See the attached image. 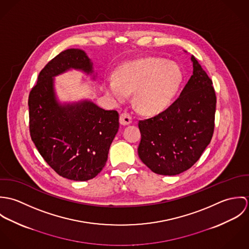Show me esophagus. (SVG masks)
<instances>
[{
    "instance_id": "1",
    "label": "esophagus",
    "mask_w": 249,
    "mask_h": 249,
    "mask_svg": "<svg viewBox=\"0 0 249 249\" xmlns=\"http://www.w3.org/2000/svg\"><path fill=\"white\" fill-rule=\"evenodd\" d=\"M132 122V118L128 113H122L120 115V124L122 125H128L129 124H131Z\"/></svg>"
}]
</instances>
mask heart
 Segmentation results:
<instances>
[{"label": "heart", "mask_w": 249, "mask_h": 249, "mask_svg": "<svg viewBox=\"0 0 249 249\" xmlns=\"http://www.w3.org/2000/svg\"><path fill=\"white\" fill-rule=\"evenodd\" d=\"M183 72L178 64L157 57H146L122 65L117 79L107 76L104 87L115 103L124 102L134 93L138 108L157 114L169 107L182 85Z\"/></svg>", "instance_id": "obj_1"}]
</instances>
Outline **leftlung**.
I'll return each mask as SVG.
<instances>
[{
  "instance_id": "left-lung-1",
  "label": "left lung",
  "mask_w": 249,
  "mask_h": 249,
  "mask_svg": "<svg viewBox=\"0 0 249 249\" xmlns=\"http://www.w3.org/2000/svg\"><path fill=\"white\" fill-rule=\"evenodd\" d=\"M191 60L193 74L178 100L138 124L139 157L157 175L177 176L189 170L213 136L216 103L213 82L194 55Z\"/></svg>"
}]
</instances>
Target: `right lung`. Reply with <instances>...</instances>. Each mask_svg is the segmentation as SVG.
I'll return each mask as SVG.
<instances>
[{"mask_svg": "<svg viewBox=\"0 0 249 249\" xmlns=\"http://www.w3.org/2000/svg\"><path fill=\"white\" fill-rule=\"evenodd\" d=\"M71 69L94 72L91 59L79 49L61 52L40 71L29 96L30 132L39 153L56 174L87 181L107 164L119 129V114L88 100L59 103L53 77Z\"/></svg>", "mask_w": 249, "mask_h": 249, "instance_id": "1", "label": "right lung"}]
</instances>
